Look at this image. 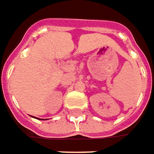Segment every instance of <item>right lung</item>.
I'll list each match as a JSON object with an SVG mask.
<instances>
[{
    "instance_id": "obj_1",
    "label": "right lung",
    "mask_w": 154,
    "mask_h": 154,
    "mask_svg": "<svg viewBox=\"0 0 154 154\" xmlns=\"http://www.w3.org/2000/svg\"><path fill=\"white\" fill-rule=\"evenodd\" d=\"M31 117H33V116H31ZM33 118H35V117H33ZM35 119H40L39 118H35ZM41 120H45V119H41Z\"/></svg>"
}]
</instances>
